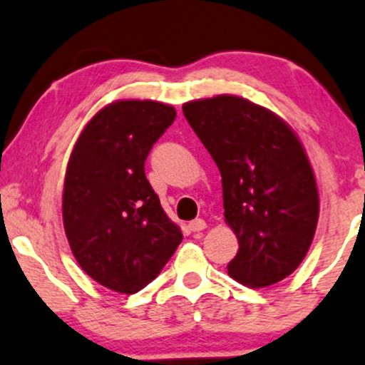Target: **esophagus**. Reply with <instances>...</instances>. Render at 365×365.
Wrapping results in <instances>:
<instances>
[{"label": "esophagus", "instance_id": "34e87169", "mask_svg": "<svg viewBox=\"0 0 365 365\" xmlns=\"http://www.w3.org/2000/svg\"><path fill=\"white\" fill-rule=\"evenodd\" d=\"M205 228H206L205 220L197 218V220H192V222H190V230L191 232H203Z\"/></svg>", "mask_w": 365, "mask_h": 365}]
</instances>
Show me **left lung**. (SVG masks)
I'll use <instances>...</instances> for the list:
<instances>
[{
    "label": "left lung",
    "instance_id": "1",
    "mask_svg": "<svg viewBox=\"0 0 365 365\" xmlns=\"http://www.w3.org/2000/svg\"><path fill=\"white\" fill-rule=\"evenodd\" d=\"M182 113L222 174L225 220L238 238L228 274L252 287L282 281L303 262L320 211L298 137L272 111L228 94L186 103Z\"/></svg>",
    "mask_w": 365,
    "mask_h": 365
}]
</instances>
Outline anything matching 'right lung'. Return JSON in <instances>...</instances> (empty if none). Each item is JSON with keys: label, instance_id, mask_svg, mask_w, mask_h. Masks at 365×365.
Returning <instances> with one entry per match:
<instances>
[{"label": "right lung", "instance_id": "obj_1", "mask_svg": "<svg viewBox=\"0 0 365 365\" xmlns=\"http://www.w3.org/2000/svg\"><path fill=\"white\" fill-rule=\"evenodd\" d=\"M174 118L164 103H111L93 116L71 154L66 235L83 271L108 289H143L182 240L145 175L148 152Z\"/></svg>", "mask_w": 365, "mask_h": 365}]
</instances>
